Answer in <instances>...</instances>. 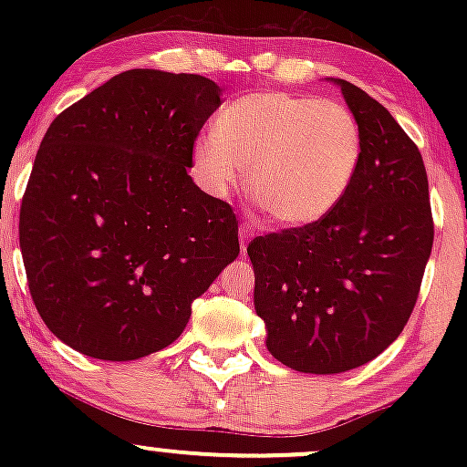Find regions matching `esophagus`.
Instances as JSON below:
<instances>
[{
  "mask_svg": "<svg viewBox=\"0 0 467 467\" xmlns=\"http://www.w3.org/2000/svg\"><path fill=\"white\" fill-rule=\"evenodd\" d=\"M252 237V230L250 226H241L239 228V241H241V254L245 256V252H248V241Z\"/></svg>",
  "mask_w": 467,
  "mask_h": 467,
  "instance_id": "1",
  "label": "esophagus"
}]
</instances>
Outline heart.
Segmentation results:
<instances>
[{
    "mask_svg": "<svg viewBox=\"0 0 467 467\" xmlns=\"http://www.w3.org/2000/svg\"><path fill=\"white\" fill-rule=\"evenodd\" d=\"M362 162V130L345 105L316 96L254 92L233 100L215 131L192 144V166L223 195L244 180L256 206L283 226H309L349 192Z\"/></svg>",
    "mask_w": 467,
    "mask_h": 467,
    "instance_id": "obj_1",
    "label": "heart"
}]
</instances>
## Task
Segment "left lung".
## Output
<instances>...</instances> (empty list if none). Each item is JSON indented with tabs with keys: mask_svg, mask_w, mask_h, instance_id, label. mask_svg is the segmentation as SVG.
<instances>
[{
	"mask_svg": "<svg viewBox=\"0 0 467 467\" xmlns=\"http://www.w3.org/2000/svg\"><path fill=\"white\" fill-rule=\"evenodd\" d=\"M331 80L362 130L349 192L320 222L248 245L267 351L316 375L362 367L401 334L435 237L420 149L387 107Z\"/></svg>",
	"mask_w": 467,
	"mask_h": 467,
	"instance_id": "obj_1",
	"label": "left lung"
}]
</instances>
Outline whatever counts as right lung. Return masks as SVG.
<instances>
[{
	"mask_svg": "<svg viewBox=\"0 0 467 467\" xmlns=\"http://www.w3.org/2000/svg\"><path fill=\"white\" fill-rule=\"evenodd\" d=\"M219 96L200 74L127 69L47 127L19 245L36 312L83 356L127 362L169 347L239 256L233 208L189 175Z\"/></svg>",
	"mask_w": 467,
	"mask_h": 467,
	"instance_id": "right-lung-1",
	"label": "right lung"
}]
</instances>
